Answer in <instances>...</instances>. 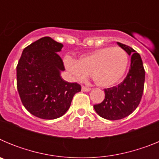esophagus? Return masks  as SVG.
I'll use <instances>...</instances> for the list:
<instances>
[{
  "mask_svg": "<svg viewBox=\"0 0 159 159\" xmlns=\"http://www.w3.org/2000/svg\"><path fill=\"white\" fill-rule=\"evenodd\" d=\"M81 89H82L83 92H89L90 90H91V88H87V87H85V86H82Z\"/></svg>",
  "mask_w": 159,
  "mask_h": 159,
  "instance_id": "34e87169",
  "label": "esophagus"
}]
</instances>
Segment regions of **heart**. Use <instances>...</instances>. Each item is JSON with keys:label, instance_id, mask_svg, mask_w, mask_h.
Here are the masks:
<instances>
[{"label": "heart", "instance_id": "1", "mask_svg": "<svg viewBox=\"0 0 159 159\" xmlns=\"http://www.w3.org/2000/svg\"><path fill=\"white\" fill-rule=\"evenodd\" d=\"M128 55L120 47L96 49L79 58L64 59L66 69L77 80L83 81L91 75L96 85L107 88L117 84L128 65Z\"/></svg>", "mask_w": 159, "mask_h": 159}]
</instances>
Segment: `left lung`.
Masks as SVG:
<instances>
[{
	"label": "left lung",
	"mask_w": 159,
	"mask_h": 159,
	"mask_svg": "<svg viewBox=\"0 0 159 159\" xmlns=\"http://www.w3.org/2000/svg\"><path fill=\"white\" fill-rule=\"evenodd\" d=\"M118 44L131 56L130 69L119 85L105 88L104 99L94 105L98 115L109 120L123 119L135 110L141 101L145 81V70L140 55L126 44Z\"/></svg>",
	"instance_id": "1"
}]
</instances>
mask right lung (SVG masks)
I'll list each match as a JSON object with an SVG mask.
<instances>
[{
	"label": "right lung",
	"instance_id": "right-lung-1",
	"mask_svg": "<svg viewBox=\"0 0 159 159\" xmlns=\"http://www.w3.org/2000/svg\"><path fill=\"white\" fill-rule=\"evenodd\" d=\"M61 43L51 37L40 38L23 50L16 66V88L26 110L43 119L62 116L73 96L81 91L77 83H68L60 75L64 62L58 55Z\"/></svg>",
	"mask_w": 159,
	"mask_h": 159
}]
</instances>
